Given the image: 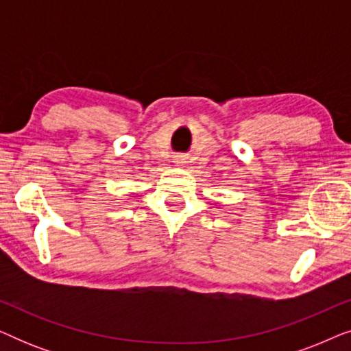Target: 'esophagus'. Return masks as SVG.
I'll use <instances>...</instances> for the list:
<instances>
[{"mask_svg":"<svg viewBox=\"0 0 351 351\" xmlns=\"http://www.w3.org/2000/svg\"><path fill=\"white\" fill-rule=\"evenodd\" d=\"M176 162H177V165H180V162H184V158L177 156V158H176Z\"/></svg>","mask_w":351,"mask_h":351,"instance_id":"1","label":"esophagus"}]
</instances>
